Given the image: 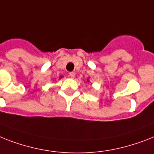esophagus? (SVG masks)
Listing matches in <instances>:
<instances>
[{
	"label": "esophagus",
	"instance_id": "esophagus-1",
	"mask_svg": "<svg viewBox=\"0 0 154 154\" xmlns=\"http://www.w3.org/2000/svg\"><path fill=\"white\" fill-rule=\"evenodd\" d=\"M69 76H70V77H71V78L74 79L75 76V72H70V73H69Z\"/></svg>",
	"mask_w": 154,
	"mask_h": 154
}]
</instances>
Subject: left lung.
Returning <instances> with one entry per match:
<instances>
[{"instance_id": "obj_1", "label": "left lung", "mask_w": 154, "mask_h": 154, "mask_svg": "<svg viewBox=\"0 0 154 154\" xmlns=\"http://www.w3.org/2000/svg\"><path fill=\"white\" fill-rule=\"evenodd\" d=\"M88 81H89V80H88Z\"/></svg>"}]
</instances>
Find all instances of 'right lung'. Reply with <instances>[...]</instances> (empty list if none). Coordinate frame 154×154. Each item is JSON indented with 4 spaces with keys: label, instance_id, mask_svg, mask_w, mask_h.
Wrapping results in <instances>:
<instances>
[{
    "label": "right lung",
    "instance_id": "right-lung-1",
    "mask_svg": "<svg viewBox=\"0 0 154 154\" xmlns=\"http://www.w3.org/2000/svg\"><path fill=\"white\" fill-rule=\"evenodd\" d=\"M60 78H62V76H60Z\"/></svg>",
    "mask_w": 154,
    "mask_h": 154
}]
</instances>
